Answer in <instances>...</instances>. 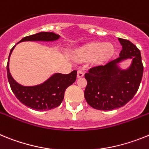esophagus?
Instances as JSON below:
<instances>
[{
  "label": "esophagus",
  "instance_id": "1",
  "mask_svg": "<svg viewBox=\"0 0 149 149\" xmlns=\"http://www.w3.org/2000/svg\"><path fill=\"white\" fill-rule=\"evenodd\" d=\"M82 76H84V72L82 70H78V72H77V77H78V78H81Z\"/></svg>",
  "mask_w": 149,
  "mask_h": 149
}]
</instances>
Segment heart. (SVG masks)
<instances>
[{
    "instance_id": "1",
    "label": "heart",
    "mask_w": 149,
    "mask_h": 149,
    "mask_svg": "<svg viewBox=\"0 0 149 149\" xmlns=\"http://www.w3.org/2000/svg\"><path fill=\"white\" fill-rule=\"evenodd\" d=\"M113 53V47L111 44L103 45L100 42L90 44L82 48L79 52V57L82 59L91 58L95 56L97 61H102L109 58Z\"/></svg>"
}]
</instances>
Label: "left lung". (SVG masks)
<instances>
[{"label": "left lung", "mask_w": 149, "mask_h": 149, "mask_svg": "<svg viewBox=\"0 0 149 149\" xmlns=\"http://www.w3.org/2000/svg\"><path fill=\"white\" fill-rule=\"evenodd\" d=\"M122 46L119 58L105 65L91 67L85 74L87 86L85 98L88 105L99 110H112L125 106L139 89L143 74L140 51L128 40L118 38ZM132 58V66L126 71L118 69L117 63Z\"/></svg>", "instance_id": "left-lung-1"}]
</instances>
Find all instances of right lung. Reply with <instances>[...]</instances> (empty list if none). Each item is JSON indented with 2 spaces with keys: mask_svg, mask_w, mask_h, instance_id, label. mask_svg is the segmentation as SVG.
Segmentation results:
<instances>
[{
  "mask_svg": "<svg viewBox=\"0 0 149 149\" xmlns=\"http://www.w3.org/2000/svg\"><path fill=\"white\" fill-rule=\"evenodd\" d=\"M60 36L52 32H40L22 38L23 41H53ZM14 47L11 49L6 64V73L11 90L18 100L24 105L39 111L49 110L56 108L63 101L64 92L76 79L77 71L73 70L68 74L55 73L41 85L26 87L15 82L9 70V60Z\"/></svg>",
  "mask_w": 149,
  "mask_h": 149,
  "instance_id": "obj_1",
  "label": "right lung"
}]
</instances>
